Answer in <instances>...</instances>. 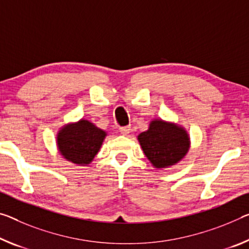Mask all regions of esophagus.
Segmentation results:
<instances>
[{
  "label": "esophagus",
  "instance_id": "obj_1",
  "mask_svg": "<svg viewBox=\"0 0 249 249\" xmlns=\"http://www.w3.org/2000/svg\"><path fill=\"white\" fill-rule=\"evenodd\" d=\"M120 132L123 134V135H128L129 132H131V126H123V127H120Z\"/></svg>",
  "mask_w": 249,
  "mask_h": 249
}]
</instances>
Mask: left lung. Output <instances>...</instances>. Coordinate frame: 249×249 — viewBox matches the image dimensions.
<instances>
[{
    "label": "left lung",
    "mask_w": 249,
    "mask_h": 249,
    "mask_svg": "<svg viewBox=\"0 0 249 249\" xmlns=\"http://www.w3.org/2000/svg\"><path fill=\"white\" fill-rule=\"evenodd\" d=\"M145 156L157 169L176 165L186 156L191 140L186 129L180 125L155 118L148 129L137 136Z\"/></svg>",
    "instance_id": "obj_1"
}]
</instances>
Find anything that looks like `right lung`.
<instances>
[{
	"mask_svg": "<svg viewBox=\"0 0 249 249\" xmlns=\"http://www.w3.org/2000/svg\"><path fill=\"white\" fill-rule=\"evenodd\" d=\"M107 133L88 120H80L60 128L56 145L63 159L71 163L88 166L100 152Z\"/></svg>",
	"mask_w": 249,
	"mask_h": 249,
	"instance_id": "add662e5",
	"label": "right lung"
}]
</instances>
